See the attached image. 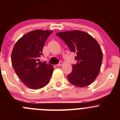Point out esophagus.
I'll return each mask as SVG.
<instances>
[{"mask_svg":"<svg viewBox=\"0 0 120 120\" xmlns=\"http://www.w3.org/2000/svg\"><path fill=\"white\" fill-rule=\"evenodd\" d=\"M62 64H63V63L60 61V62L59 63V64H57L56 65V66H57V67H59V66H61Z\"/></svg>","mask_w":120,"mask_h":120,"instance_id":"34e87169","label":"esophagus"}]
</instances>
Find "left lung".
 <instances>
[{"label": "left lung", "instance_id": "8db88e82", "mask_svg": "<svg viewBox=\"0 0 120 120\" xmlns=\"http://www.w3.org/2000/svg\"><path fill=\"white\" fill-rule=\"evenodd\" d=\"M56 35L67 44L71 52L77 53L72 71L67 78L72 84L85 87L91 84L99 75L103 53L99 43L88 33L75 31L59 32Z\"/></svg>", "mask_w": 120, "mask_h": 120}]
</instances>
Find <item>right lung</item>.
Instances as JSON below:
<instances>
[{
  "mask_svg": "<svg viewBox=\"0 0 120 120\" xmlns=\"http://www.w3.org/2000/svg\"><path fill=\"white\" fill-rule=\"evenodd\" d=\"M52 31L37 30L22 36L15 43L11 63L15 73L25 85L32 89L45 86L50 81L53 66L39 61L45 43Z\"/></svg>",
  "mask_w": 120,
  "mask_h": 120,
  "instance_id": "add662e5",
  "label": "right lung"
}]
</instances>
